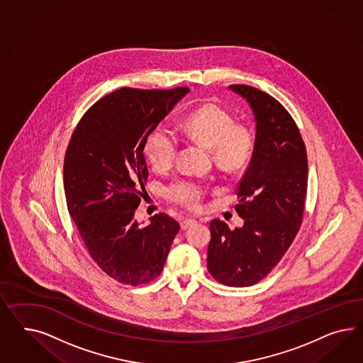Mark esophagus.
<instances>
[{"label":"esophagus","mask_w":363,"mask_h":363,"mask_svg":"<svg viewBox=\"0 0 363 363\" xmlns=\"http://www.w3.org/2000/svg\"><path fill=\"white\" fill-rule=\"evenodd\" d=\"M193 223H196L194 218H184V220H181V228H182V229H187V228H190Z\"/></svg>","instance_id":"esophagus-1"}]
</instances>
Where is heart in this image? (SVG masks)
Listing matches in <instances>:
<instances>
[{"mask_svg":"<svg viewBox=\"0 0 363 363\" xmlns=\"http://www.w3.org/2000/svg\"><path fill=\"white\" fill-rule=\"evenodd\" d=\"M182 132L211 149L213 160L226 172L240 170L252 158L253 133L235 125L230 114L217 105H206L190 113L182 123ZM178 147V134L169 126L160 125L147 137L145 153L154 170L165 172L174 164ZM165 193L167 199L178 206L196 210L205 196V186L190 178H178L167 185Z\"/></svg>","mask_w":363,"mask_h":363,"instance_id":"1","label":"heart"}]
</instances>
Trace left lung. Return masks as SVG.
I'll return each instance as SVG.
<instances>
[{"label":"left lung","instance_id":"1","mask_svg":"<svg viewBox=\"0 0 363 363\" xmlns=\"http://www.w3.org/2000/svg\"><path fill=\"white\" fill-rule=\"evenodd\" d=\"M255 118L252 160L238 184L242 228L210 222V274L222 285H255L282 259L303 220L308 154L297 123L274 97L249 85H230Z\"/></svg>","mask_w":363,"mask_h":363}]
</instances>
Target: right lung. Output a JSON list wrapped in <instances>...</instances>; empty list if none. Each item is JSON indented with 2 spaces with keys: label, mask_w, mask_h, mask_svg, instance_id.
<instances>
[{
  "label": "right lung",
  "mask_w": 363,
  "mask_h": 363,
  "mask_svg": "<svg viewBox=\"0 0 363 363\" xmlns=\"http://www.w3.org/2000/svg\"><path fill=\"white\" fill-rule=\"evenodd\" d=\"M186 86L121 88L91 105L66 149V205L93 261L123 285L161 274L179 223L165 213L141 228L134 213L147 181L146 140Z\"/></svg>",
  "instance_id": "right-lung-1"
}]
</instances>
